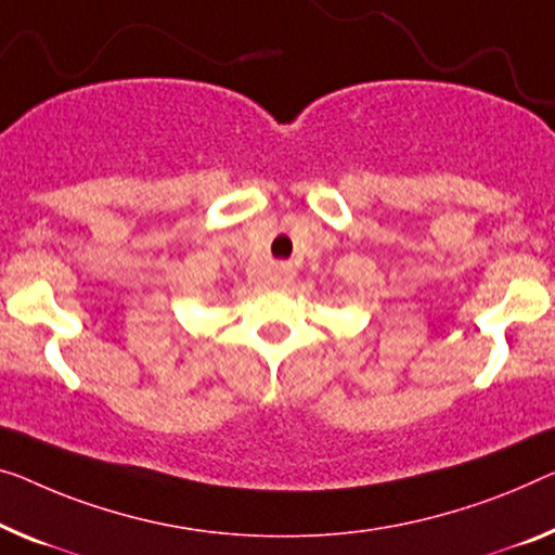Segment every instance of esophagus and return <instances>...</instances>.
Segmentation results:
<instances>
[{"instance_id":"esophagus-1","label":"esophagus","mask_w":555,"mask_h":555,"mask_svg":"<svg viewBox=\"0 0 555 555\" xmlns=\"http://www.w3.org/2000/svg\"><path fill=\"white\" fill-rule=\"evenodd\" d=\"M294 281V269L288 267V263H279V267L274 269V286L284 288Z\"/></svg>"}]
</instances>
